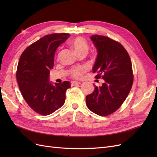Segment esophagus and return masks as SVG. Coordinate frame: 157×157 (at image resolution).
<instances>
[{"label": "esophagus", "instance_id": "esophagus-1", "mask_svg": "<svg viewBox=\"0 0 157 157\" xmlns=\"http://www.w3.org/2000/svg\"><path fill=\"white\" fill-rule=\"evenodd\" d=\"M80 83H81V82H78V81H72V82H71V86H75V85L80 84Z\"/></svg>", "mask_w": 157, "mask_h": 157}]
</instances>
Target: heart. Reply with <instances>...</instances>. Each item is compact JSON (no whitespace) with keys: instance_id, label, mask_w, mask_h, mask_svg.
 <instances>
[{"instance_id":"1","label":"heart","mask_w":157,"mask_h":157,"mask_svg":"<svg viewBox=\"0 0 157 157\" xmlns=\"http://www.w3.org/2000/svg\"><path fill=\"white\" fill-rule=\"evenodd\" d=\"M71 46L73 48L76 53L88 50V44L86 40L82 38H77L71 42ZM84 68H77L75 69L73 72V76L75 78H80L81 77L82 73H84Z\"/></svg>"}]
</instances>
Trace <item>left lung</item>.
Wrapping results in <instances>:
<instances>
[{
  "label": "left lung",
  "instance_id": "left-lung-1",
  "mask_svg": "<svg viewBox=\"0 0 157 157\" xmlns=\"http://www.w3.org/2000/svg\"><path fill=\"white\" fill-rule=\"evenodd\" d=\"M97 50L96 62L92 68L96 78L103 83L95 86L86 98L88 108L100 116L116 111L125 101L133 84L132 62L128 52L120 43L101 35L90 36Z\"/></svg>",
  "mask_w": 157,
  "mask_h": 157
}]
</instances>
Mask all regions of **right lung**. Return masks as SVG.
I'll return each instance as SVG.
<instances>
[{
    "instance_id": "1",
    "label": "right lung",
    "mask_w": 157,
    "mask_h": 157,
    "mask_svg": "<svg viewBox=\"0 0 157 157\" xmlns=\"http://www.w3.org/2000/svg\"><path fill=\"white\" fill-rule=\"evenodd\" d=\"M69 33L43 36L23 51L17 65L16 78L22 96L29 107L42 115H48L62 107L69 81H50L55 52L69 37Z\"/></svg>"
}]
</instances>
